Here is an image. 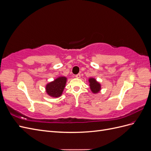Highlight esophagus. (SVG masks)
<instances>
[{"mask_svg":"<svg viewBox=\"0 0 151 151\" xmlns=\"http://www.w3.org/2000/svg\"><path fill=\"white\" fill-rule=\"evenodd\" d=\"M76 78H80L81 74H77V75H76Z\"/></svg>","mask_w":151,"mask_h":151,"instance_id":"34e87169","label":"esophagus"}]
</instances>
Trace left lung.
I'll use <instances>...</instances> for the list:
<instances>
[{"label":"left lung","mask_w":151,"mask_h":151,"mask_svg":"<svg viewBox=\"0 0 151 151\" xmlns=\"http://www.w3.org/2000/svg\"><path fill=\"white\" fill-rule=\"evenodd\" d=\"M89 82L90 83V88L91 90L92 91V92L93 93H98L100 89H101V85H100V84L98 83L94 78L89 79Z\"/></svg>","instance_id":"8db88e82"}]
</instances>
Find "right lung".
Wrapping results in <instances>:
<instances>
[{"instance_id":"add662e5","label":"right lung","mask_w":151,"mask_h":151,"mask_svg":"<svg viewBox=\"0 0 151 151\" xmlns=\"http://www.w3.org/2000/svg\"><path fill=\"white\" fill-rule=\"evenodd\" d=\"M66 81V77H60L48 84L46 86L47 94L50 96L54 98L60 96L65 86Z\"/></svg>"}]
</instances>
